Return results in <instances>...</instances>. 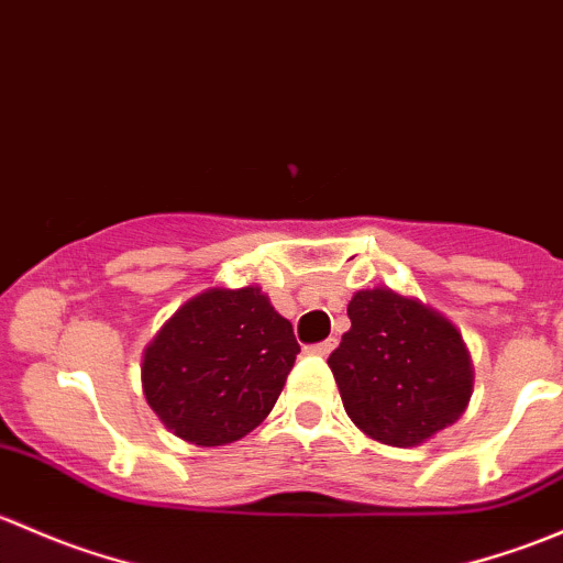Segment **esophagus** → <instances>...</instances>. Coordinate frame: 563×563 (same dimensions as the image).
Returning <instances> with one entry per match:
<instances>
[{
	"label": "esophagus",
	"mask_w": 563,
	"mask_h": 563,
	"mask_svg": "<svg viewBox=\"0 0 563 563\" xmlns=\"http://www.w3.org/2000/svg\"><path fill=\"white\" fill-rule=\"evenodd\" d=\"M338 345V340L329 338V340H321V343H313L308 345V354H316V356H329L332 354V349Z\"/></svg>",
	"instance_id": "obj_1"
}]
</instances>
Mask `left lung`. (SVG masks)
I'll return each mask as SVG.
<instances>
[{
    "instance_id": "left-lung-1",
    "label": "left lung",
    "mask_w": 563,
    "mask_h": 563,
    "mask_svg": "<svg viewBox=\"0 0 563 563\" xmlns=\"http://www.w3.org/2000/svg\"><path fill=\"white\" fill-rule=\"evenodd\" d=\"M349 318L329 367L362 433L406 450L463 417L474 367L450 318L391 288L356 291Z\"/></svg>"
}]
</instances>
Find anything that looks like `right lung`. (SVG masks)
<instances>
[{
  "label": "right lung",
  "mask_w": 563,
  "mask_h": 563,
  "mask_svg": "<svg viewBox=\"0 0 563 563\" xmlns=\"http://www.w3.org/2000/svg\"><path fill=\"white\" fill-rule=\"evenodd\" d=\"M297 354L291 323L258 286L209 288L181 305L146 345L141 384L174 435L223 446L264 422Z\"/></svg>",
  "instance_id": "1"
}]
</instances>
